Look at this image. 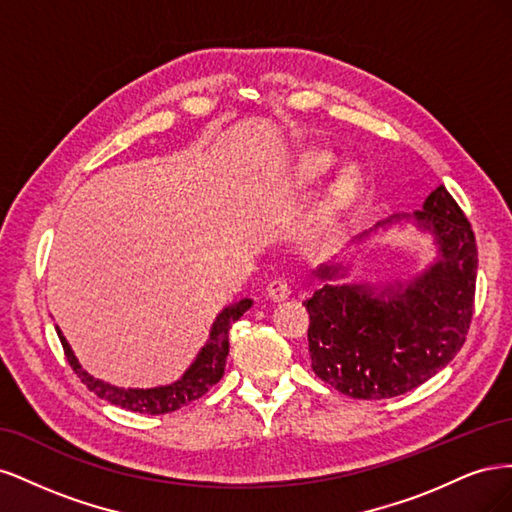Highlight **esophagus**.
I'll use <instances>...</instances> for the list:
<instances>
[{
  "label": "esophagus",
  "mask_w": 512,
  "mask_h": 512,
  "mask_svg": "<svg viewBox=\"0 0 512 512\" xmlns=\"http://www.w3.org/2000/svg\"><path fill=\"white\" fill-rule=\"evenodd\" d=\"M290 294V286L288 282L284 280V277H275V280L269 282L267 286V297L273 299V301H284Z\"/></svg>",
  "instance_id": "1"
}]
</instances>
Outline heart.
<instances>
[{
	"instance_id": "obj_1",
	"label": "heart",
	"mask_w": 512,
	"mask_h": 512,
	"mask_svg": "<svg viewBox=\"0 0 512 512\" xmlns=\"http://www.w3.org/2000/svg\"><path fill=\"white\" fill-rule=\"evenodd\" d=\"M337 158L333 156L331 151L327 149H309L303 151L301 156L297 158V162L292 164L290 168V177L288 183L294 185V188H305V185H312L316 181H320L329 170L335 166ZM363 170L359 164H346L331 188V198L333 203H346L352 196H356L363 188Z\"/></svg>"
}]
</instances>
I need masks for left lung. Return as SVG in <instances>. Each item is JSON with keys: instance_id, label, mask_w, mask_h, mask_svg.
<instances>
[{"instance_id": "1", "label": "left lung", "mask_w": 512, "mask_h": 512, "mask_svg": "<svg viewBox=\"0 0 512 512\" xmlns=\"http://www.w3.org/2000/svg\"><path fill=\"white\" fill-rule=\"evenodd\" d=\"M395 220L410 215L378 226ZM412 220L431 232L438 247L436 262L423 275L406 286L333 284L348 269L329 262L316 271L324 286L303 303L314 374L348 397L404 395L436 376L466 342L478 269L472 226L444 185L425 198Z\"/></svg>"}]
</instances>
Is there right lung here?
Listing matches in <instances>:
<instances>
[{
    "instance_id": "1",
    "label": "right lung",
    "mask_w": 512,
    "mask_h": 512,
    "mask_svg": "<svg viewBox=\"0 0 512 512\" xmlns=\"http://www.w3.org/2000/svg\"><path fill=\"white\" fill-rule=\"evenodd\" d=\"M250 307H252V299H241L237 303L226 305L213 322L207 344L200 348L194 363L185 369V374L177 382L156 386V389H119V386H113L94 376H89L81 367L79 359L74 356L70 344L66 342V337L61 335L59 327L55 329H57L61 346H64V354L70 367L91 393H96L100 399H106L108 404H115L119 408H126L132 412L168 414V412L179 410L181 406H188L190 401L198 397H203L213 384L220 382V378L224 376L226 356L230 348L228 331Z\"/></svg>"
}]
</instances>
